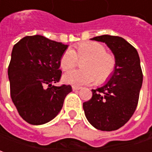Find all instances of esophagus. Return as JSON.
<instances>
[{
  "label": "esophagus",
  "mask_w": 152,
  "mask_h": 152,
  "mask_svg": "<svg viewBox=\"0 0 152 152\" xmlns=\"http://www.w3.org/2000/svg\"><path fill=\"white\" fill-rule=\"evenodd\" d=\"M72 88H73L74 91H77V90L81 89V87H79V86H72Z\"/></svg>",
  "instance_id": "1"
}]
</instances>
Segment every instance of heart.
Returning <instances> with one entry per match:
<instances>
[{
	"mask_svg": "<svg viewBox=\"0 0 152 152\" xmlns=\"http://www.w3.org/2000/svg\"><path fill=\"white\" fill-rule=\"evenodd\" d=\"M84 59L82 62V69L69 71L63 76L66 83L83 85L96 80L99 84L110 79L116 67L115 58L111 54L106 53L102 44L95 42H87L78 44L76 51L67 49L61 56L60 65L63 70H69L75 67L78 59Z\"/></svg>",
	"mask_w": 152,
	"mask_h": 152,
	"instance_id": "obj_1",
	"label": "heart"
}]
</instances>
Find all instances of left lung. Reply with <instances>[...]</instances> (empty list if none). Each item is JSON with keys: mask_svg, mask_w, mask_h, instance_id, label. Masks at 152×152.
Masks as SVG:
<instances>
[{"mask_svg": "<svg viewBox=\"0 0 152 152\" xmlns=\"http://www.w3.org/2000/svg\"><path fill=\"white\" fill-rule=\"evenodd\" d=\"M91 40L107 45L115 56L116 67L105 85L91 90V98L83 107L88 122L96 129L117 130L129 120L138 103L143 79L139 56L120 37L102 35Z\"/></svg>", "mask_w": 152, "mask_h": 152, "instance_id": "obj_1", "label": "left lung"}]
</instances>
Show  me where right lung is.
I'll use <instances>...</instances> for the list:
<instances>
[{
  "instance_id": "add662e5",
  "label": "right lung",
  "mask_w": 152,
  "mask_h": 152,
  "mask_svg": "<svg viewBox=\"0 0 152 152\" xmlns=\"http://www.w3.org/2000/svg\"><path fill=\"white\" fill-rule=\"evenodd\" d=\"M68 45L41 35L26 36L14 46L8 67L10 96L19 115L40 125L61 110L70 85H52L60 81V60Z\"/></svg>"
}]
</instances>
